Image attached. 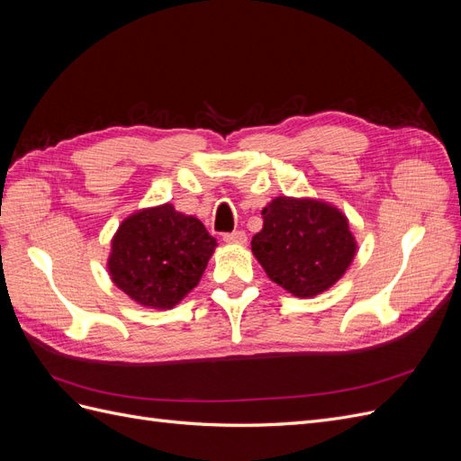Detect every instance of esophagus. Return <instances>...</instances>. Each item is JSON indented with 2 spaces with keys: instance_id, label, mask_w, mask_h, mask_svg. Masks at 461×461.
Returning a JSON list of instances; mask_svg holds the SVG:
<instances>
[{
  "instance_id": "1",
  "label": "esophagus",
  "mask_w": 461,
  "mask_h": 461,
  "mask_svg": "<svg viewBox=\"0 0 461 461\" xmlns=\"http://www.w3.org/2000/svg\"><path fill=\"white\" fill-rule=\"evenodd\" d=\"M222 240L227 244H236V246H244L248 242V236L244 230H234V232H227L222 234Z\"/></svg>"
}]
</instances>
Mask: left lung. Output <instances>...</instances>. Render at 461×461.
Wrapping results in <instances>:
<instances>
[{"mask_svg": "<svg viewBox=\"0 0 461 461\" xmlns=\"http://www.w3.org/2000/svg\"><path fill=\"white\" fill-rule=\"evenodd\" d=\"M252 252L273 283L298 298L330 288L356 254L348 219L317 200L275 198L261 212Z\"/></svg>", "mask_w": 461, "mask_h": 461, "instance_id": "1", "label": "left lung"}]
</instances>
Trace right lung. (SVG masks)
I'll use <instances>...</instances> for the list:
<instances>
[{
    "instance_id": "add662e5",
    "label": "right lung",
    "mask_w": 461,
    "mask_h": 461,
    "mask_svg": "<svg viewBox=\"0 0 461 461\" xmlns=\"http://www.w3.org/2000/svg\"><path fill=\"white\" fill-rule=\"evenodd\" d=\"M215 246L202 221L165 203L122 221L107 265L113 283L134 302L171 310L200 283Z\"/></svg>"
}]
</instances>
